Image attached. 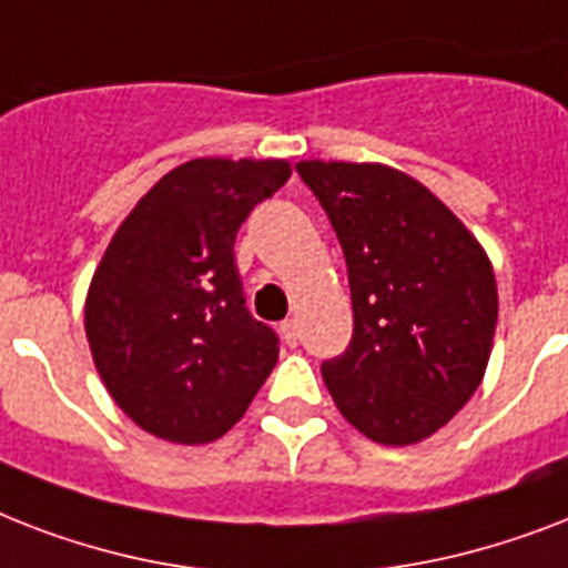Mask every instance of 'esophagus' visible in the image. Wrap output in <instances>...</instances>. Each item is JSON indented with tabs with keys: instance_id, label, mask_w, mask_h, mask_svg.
Segmentation results:
<instances>
[{
	"instance_id": "34e87169",
	"label": "esophagus",
	"mask_w": 568,
	"mask_h": 568,
	"mask_svg": "<svg viewBox=\"0 0 568 568\" xmlns=\"http://www.w3.org/2000/svg\"><path fill=\"white\" fill-rule=\"evenodd\" d=\"M280 336L285 338V345H297V338H301V329H297V321L288 318L280 324Z\"/></svg>"
}]
</instances>
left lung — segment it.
<instances>
[{
    "label": "left lung",
    "mask_w": 568,
    "mask_h": 568,
    "mask_svg": "<svg viewBox=\"0 0 568 568\" xmlns=\"http://www.w3.org/2000/svg\"><path fill=\"white\" fill-rule=\"evenodd\" d=\"M345 250L354 336L321 365L347 422L413 445L475 395L493 351L498 292L484 247L422 182L386 164L301 162Z\"/></svg>",
    "instance_id": "left-lung-1"
}]
</instances>
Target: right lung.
Listing matches in <instances>:
<instances>
[{
	"mask_svg": "<svg viewBox=\"0 0 568 568\" xmlns=\"http://www.w3.org/2000/svg\"><path fill=\"white\" fill-rule=\"evenodd\" d=\"M288 176L283 159L180 164L120 223L93 274L84 333L97 372L159 439H217L274 372L280 336L250 315L232 247Z\"/></svg>",
	"mask_w": 568,
	"mask_h": 568,
	"instance_id": "obj_1",
	"label": "right lung"
}]
</instances>
